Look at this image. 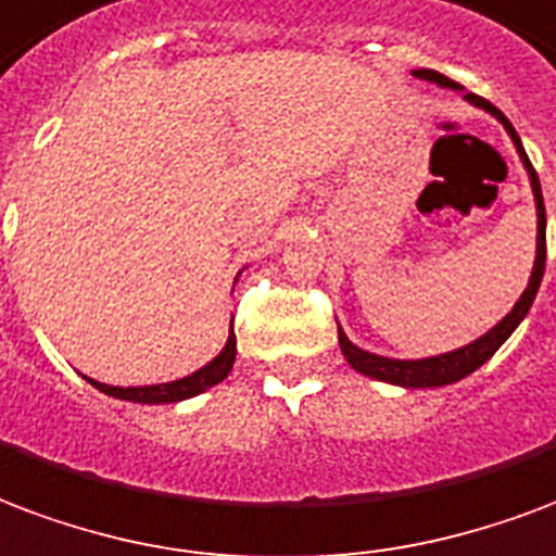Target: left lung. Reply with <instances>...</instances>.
Segmentation results:
<instances>
[{"mask_svg": "<svg viewBox=\"0 0 556 556\" xmlns=\"http://www.w3.org/2000/svg\"><path fill=\"white\" fill-rule=\"evenodd\" d=\"M415 76H418V79L435 81V85H442V88H459L454 79H447V76L435 73V70H415ZM466 100L480 105V109H486L489 114H495L497 121L504 123V129L509 131V138H513L516 150H519L521 162L528 167L530 185H533V197H536V215H540V226H536L540 236H536V262H533V274H530L528 289H525V294H521L519 303L513 306V312H509L507 318L501 320L495 330H489L483 339L471 341V344H466V348H459V351L454 353H442V356H430V359H386V356H377V353H368L362 351V348H356L339 327V344L341 353H344V359L351 362L353 371L365 374V377H374V380L394 382V386H406V389H427V386H447V382L463 380V377H468L471 371H477L483 362L492 359V353L513 336V330L519 327L521 318L528 315L530 306H533V298H536V291H540L542 274H545V203H542L540 176L533 170L528 152L521 147L519 135L509 126L507 117H504L492 102H486L483 97H477V93H466Z\"/></svg>", "mask_w": 556, "mask_h": 556, "instance_id": "left-lung-1", "label": "left lung"}]
</instances>
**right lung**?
Instances as JSON below:
<instances>
[{
    "mask_svg": "<svg viewBox=\"0 0 556 556\" xmlns=\"http://www.w3.org/2000/svg\"><path fill=\"white\" fill-rule=\"evenodd\" d=\"M232 362H236V330H229V341L226 348L217 353L215 359L208 362L205 368L194 371L191 377L174 382H159V386H131V389H121V386H105V382L88 380L90 386H97L100 392L111 394V397H121V401H135V404H176L185 397H194V394L212 389L217 382L224 380L226 374L232 371Z\"/></svg>",
    "mask_w": 556,
    "mask_h": 556,
    "instance_id": "obj_1",
    "label": "right lung"
}]
</instances>
